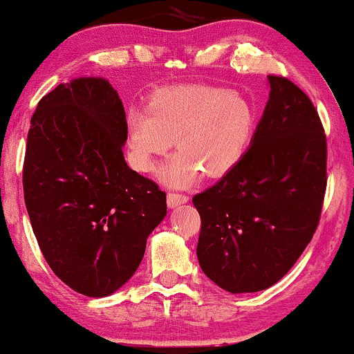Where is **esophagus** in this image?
Masks as SVG:
<instances>
[{"instance_id":"obj_1","label":"esophagus","mask_w":354,"mask_h":354,"mask_svg":"<svg viewBox=\"0 0 354 354\" xmlns=\"http://www.w3.org/2000/svg\"><path fill=\"white\" fill-rule=\"evenodd\" d=\"M187 201H188L187 195H182V193H177V192H169L167 193V205L171 207L183 205V203H187Z\"/></svg>"}]
</instances>
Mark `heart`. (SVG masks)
<instances>
[{
	"label": "heart",
	"mask_w": 354,
	"mask_h": 354,
	"mask_svg": "<svg viewBox=\"0 0 354 354\" xmlns=\"http://www.w3.org/2000/svg\"><path fill=\"white\" fill-rule=\"evenodd\" d=\"M254 113L243 96L203 85L154 91L148 108L130 106L125 114L129 158L140 172L176 145V154L159 171L171 185H188L200 172L217 178L230 172L248 148Z\"/></svg>",
	"instance_id": "heart-1"
}]
</instances>
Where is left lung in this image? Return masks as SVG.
<instances>
[{
	"instance_id": "obj_1",
	"label": "left lung",
	"mask_w": 354,
	"mask_h": 354,
	"mask_svg": "<svg viewBox=\"0 0 354 354\" xmlns=\"http://www.w3.org/2000/svg\"><path fill=\"white\" fill-rule=\"evenodd\" d=\"M269 101L251 147L219 182L193 196L196 254L216 285L253 293L277 283L311 241L327 187V138L313 101L268 75Z\"/></svg>"
}]
</instances>
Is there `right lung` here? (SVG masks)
I'll use <instances>...</instances> for the list:
<instances>
[{"mask_svg": "<svg viewBox=\"0 0 354 354\" xmlns=\"http://www.w3.org/2000/svg\"><path fill=\"white\" fill-rule=\"evenodd\" d=\"M125 111L100 77L59 84L30 119L24 198L53 272L77 293L108 297L142 263L167 212L166 193L124 159Z\"/></svg>", "mask_w": 354, "mask_h": 354, "instance_id": "1", "label": "right lung"}]
</instances>
